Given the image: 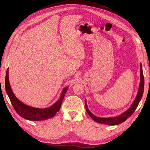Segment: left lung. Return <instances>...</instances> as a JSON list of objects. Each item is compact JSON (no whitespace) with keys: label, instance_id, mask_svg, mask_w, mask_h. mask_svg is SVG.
<instances>
[{"label":"left lung","instance_id":"obj_1","mask_svg":"<svg viewBox=\"0 0 150 150\" xmlns=\"http://www.w3.org/2000/svg\"><path fill=\"white\" fill-rule=\"evenodd\" d=\"M140 78H141V82H140V84H139L137 94V96L135 98L134 101H133V103L132 104L131 106H130L126 111H124V113L120 114V115L116 116V117H108V118H102L99 117H97L92 113L90 110H89L87 106L86 100H85L86 110V111L89 115H90L91 119L94 120L95 122L106 124V125H110V126L117 125V124H119L120 123L124 122L125 120H126L130 116L132 115L133 113V112L135 111L136 108H137L140 101H141L142 98L143 92H144V75H143V71H142V68L141 64H140Z\"/></svg>","mask_w":150,"mask_h":150}]
</instances>
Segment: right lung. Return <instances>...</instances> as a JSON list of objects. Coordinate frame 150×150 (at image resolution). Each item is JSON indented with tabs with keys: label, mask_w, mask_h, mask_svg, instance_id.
<instances>
[{
	"label": "right lung",
	"mask_w": 150,
	"mask_h": 150,
	"mask_svg": "<svg viewBox=\"0 0 150 150\" xmlns=\"http://www.w3.org/2000/svg\"><path fill=\"white\" fill-rule=\"evenodd\" d=\"M9 69H7L5 79V88L8 97L10 99L11 103L13 106L15 110L19 115L29 120H44L53 117L58 112L62 103L63 98L68 90V87L63 89L60 94L59 99L52 106L46 108H37L31 107L22 103L21 100L15 97L13 92L9 81Z\"/></svg>",
	"instance_id": "1"
}]
</instances>
